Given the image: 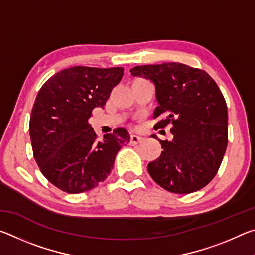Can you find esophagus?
Wrapping results in <instances>:
<instances>
[{
  "instance_id": "obj_1",
  "label": "esophagus",
  "mask_w": 255,
  "mask_h": 255,
  "mask_svg": "<svg viewBox=\"0 0 255 255\" xmlns=\"http://www.w3.org/2000/svg\"><path fill=\"white\" fill-rule=\"evenodd\" d=\"M140 141H141V138L140 137H138L136 135H131L130 136V145H137V144H139Z\"/></svg>"
}]
</instances>
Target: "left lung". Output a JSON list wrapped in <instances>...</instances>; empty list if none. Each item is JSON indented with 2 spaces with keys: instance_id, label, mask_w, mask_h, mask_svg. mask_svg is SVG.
Returning a JSON list of instances; mask_svg holds the SVG:
<instances>
[{
  "instance_id": "obj_1",
  "label": "left lung",
  "mask_w": 255,
  "mask_h": 255,
  "mask_svg": "<svg viewBox=\"0 0 255 255\" xmlns=\"http://www.w3.org/2000/svg\"><path fill=\"white\" fill-rule=\"evenodd\" d=\"M130 73L156 88L155 130L172 126L173 140H159L163 152L148 164L149 175L173 193L206 187L218 172L228 141L227 106L218 85L207 72L181 63L135 66Z\"/></svg>"
}]
</instances>
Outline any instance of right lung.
<instances>
[{"instance_id": "obj_1", "label": "right lung", "mask_w": 255, "mask_h": 255, "mask_svg": "<svg viewBox=\"0 0 255 255\" xmlns=\"http://www.w3.org/2000/svg\"><path fill=\"white\" fill-rule=\"evenodd\" d=\"M123 67L74 66L56 73L37 94L29 131L33 157L45 178L67 193L105 181L118 150L130 139L124 128L98 140L89 118L103 108L122 80Z\"/></svg>"}]
</instances>
